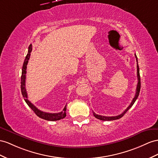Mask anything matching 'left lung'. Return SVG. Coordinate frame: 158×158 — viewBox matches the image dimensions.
I'll use <instances>...</instances> for the list:
<instances>
[{"instance_id":"obj_1","label":"left lung","mask_w":158,"mask_h":158,"mask_svg":"<svg viewBox=\"0 0 158 158\" xmlns=\"http://www.w3.org/2000/svg\"><path fill=\"white\" fill-rule=\"evenodd\" d=\"M135 58H136V60H137V80H138V82H137V88H136V93H135V95L134 98L133 99L131 103H130V105L127 107V108L125 110L122 114L119 115H117V116H113V117H106V116H102V115H99L96 114L95 113L93 112V114H94V115L95 117L97 119H100V120H102V121H112V120H115V119H119L121 118H122V117L124 115V114L126 113L129 109H130L133 104H134L135 102L136 101V99H137L139 96V91H140V88H141V81H140V75H139V66H138V63H137V56L136 55H135Z\"/></svg>"}]
</instances>
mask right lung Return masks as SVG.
Listing matches in <instances>:
<instances>
[{"instance_id":"obj_1","label":"right lung","mask_w":158,"mask_h":158,"mask_svg":"<svg viewBox=\"0 0 158 158\" xmlns=\"http://www.w3.org/2000/svg\"><path fill=\"white\" fill-rule=\"evenodd\" d=\"M32 51V44H30L29 47V50H28V53L26 56L25 61H24L23 68H22V75H21V93L23 97L25 99V102L29 107L31 108V110H33L35 114L37 115L40 118L45 119L47 121H57L61 119H63L66 117V110L67 107L65 106L63 109V110L61 112L56 113V114H51V113H47L44 112L39 110L38 108L36 107L31 102H29L28 99L27 97V93L26 91L25 88V79H26V73H27V65L29 62V60L30 58L31 52Z\"/></svg>"}]
</instances>
